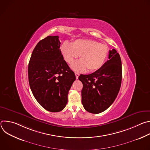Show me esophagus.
I'll return each mask as SVG.
<instances>
[{
	"mask_svg": "<svg viewBox=\"0 0 150 150\" xmlns=\"http://www.w3.org/2000/svg\"><path fill=\"white\" fill-rule=\"evenodd\" d=\"M75 74L76 78V79H78V77H79V73H78V72H75Z\"/></svg>",
	"mask_w": 150,
	"mask_h": 150,
	"instance_id": "34e87169",
	"label": "esophagus"
}]
</instances>
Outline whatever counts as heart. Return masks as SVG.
Wrapping results in <instances>:
<instances>
[{"mask_svg": "<svg viewBox=\"0 0 150 150\" xmlns=\"http://www.w3.org/2000/svg\"><path fill=\"white\" fill-rule=\"evenodd\" d=\"M61 52L65 60L69 65L80 55V59L72 65L75 71L94 72L100 69L108 57V47L100 42L92 40L78 39L71 44L64 42Z\"/></svg>", "mask_w": 150, "mask_h": 150, "instance_id": "1", "label": "heart"}]
</instances>
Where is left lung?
Listing matches in <instances>:
<instances>
[{"mask_svg":"<svg viewBox=\"0 0 150 150\" xmlns=\"http://www.w3.org/2000/svg\"><path fill=\"white\" fill-rule=\"evenodd\" d=\"M122 78V62L115 49L109 51V60L98 70L89 75H80L82 103L85 110L98 114L108 109L120 90Z\"/></svg>","mask_w":150,"mask_h":150,"instance_id":"obj_1","label":"left lung"}]
</instances>
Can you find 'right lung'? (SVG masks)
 Masks as SVG:
<instances>
[{
  "instance_id": "right-lung-1",
  "label": "right lung",
  "mask_w": 150,
  "mask_h": 150,
  "mask_svg": "<svg viewBox=\"0 0 150 150\" xmlns=\"http://www.w3.org/2000/svg\"><path fill=\"white\" fill-rule=\"evenodd\" d=\"M59 36H48L35 47L28 64V81L37 102L51 112L62 111L76 77L63 59Z\"/></svg>"
}]
</instances>
